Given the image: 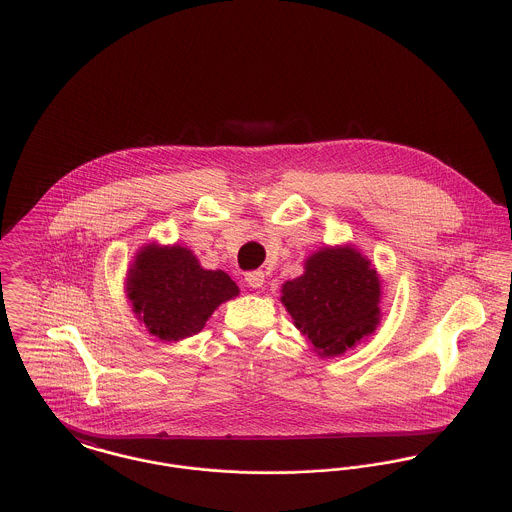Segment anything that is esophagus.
Masks as SVG:
<instances>
[{"instance_id":"esophagus-1","label":"esophagus","mask_w":512,"mask_h":512,"mask_svg":"<svg viewBox=\"0 0 512 512\" xmlns=\"http://www.w3.org/2000/svg\"><path fill=\"white\" fill-rule=\"evenodd\" d=\"M244 280L248 282L250 288H262L264 282H266V276H264L262 270H252V272H246Z\"/></svg>"}]
</instances>
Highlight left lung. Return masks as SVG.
I'll return each mask as SVG.
<instances>
[{"label": "left lung", "instance_id": "obj_1", "mask_svg": "<svg viewBox=\"0 0 512 512\" xmlns=\"http://www.w3.org/2000/svg\"><path fill=\"white\" fill-rule=\"evenodd\" d=\"M380 282L355 248H325L307 258L305 272L282 288L295 327L321 357L343 355L378 323Z\"/></svg>", "mask_w": 512, "mask_h": 512}]
</instances>
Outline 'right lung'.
<instances>
[{"mask_svg": "<svg viewBox=\"0 0 512 512\" xmlns=\"http://www.w3.org/2000/svg\"><path fill=\"white\" fill-rule=\"evenodd\" d=\"M128 297L147 331L163 341L199 333L222 301L238 295L222 270H205L181 246H144L128 274Z\"/></svg>", "mask_w": 512, "mask_h": 512, "instance_id": "1", "label": "right lung"}]
</instances>
